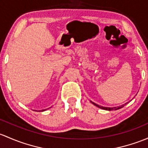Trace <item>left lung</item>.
<instances>
[{"label":"left lung","mask_w":148,"mask_h":148,"mask_svg":"<svg viewBox=\"0 0 148 148\" xmlns=\"http://www.w3.org/2000/svg\"><path fill=\"white\" fill-rule=\"evenodd\" d=\"M94 105L96 106V107H98V108H101V109H103V110H106V111H116V110H118V109H120V108H123V106H125V105H126L127 103H125V104H123L122 106H119V107H113V108H108V107H103L101 106H99V105H97V104L91 102Z\"/></svg>","instance_id":"obj_1"}]
</instances>
